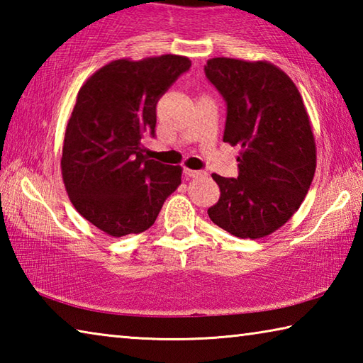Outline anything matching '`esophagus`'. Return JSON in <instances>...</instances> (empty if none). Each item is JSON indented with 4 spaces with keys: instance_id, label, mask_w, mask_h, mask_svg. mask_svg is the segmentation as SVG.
Wrapping results in <instances>:
<instances>
[{
    "instance_id": "1",
    "label": "esophagus",
    "mask_w": 363,
    "mask_h": 363,
    "mask_svg": "<svg viewBox=\"0 0 363 363\" xmlns=\"http://www.w3.org/2000/svg\"><path fill=\"white\" fill-rule=\"evenodd\" d=\"M184 173H186V176H189V177H206L208 176L205 171H196V169H189V168L184 169Z\"/></svg>"
}]
</instances>
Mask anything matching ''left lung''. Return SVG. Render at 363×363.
<instances>
[{
	"label": "left lung",
	"mask_w": 363,
	"mask_h": 363,
	"mask_svg": "<svg viewBox=\"0 0 363 363\" xmlns=\"http://www.w3.org/2000/svg\"><path fill=\"white\" fill-rule=\"evenodd\" d=\"M206 78L227 104L224 143L240 145L238 177L213 174L220 196L208 216L240 238H262L303 203L317 155L309 115L296 84L266 60L214 57Z\"/></svg>",
	"instance_id": "obj_1"
}]
</instances>
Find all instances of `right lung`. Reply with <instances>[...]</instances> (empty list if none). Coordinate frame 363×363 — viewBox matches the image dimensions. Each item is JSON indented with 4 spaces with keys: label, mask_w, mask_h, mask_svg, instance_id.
Instances as JSON below:
<instances>
[{
    "label": "right lung",
    "mask_w": 363,
    "mask_h": 363,
    "mask_svg": "<svg viewBox=\"0 0 363 363\" xmlns=\"http://www.w3.org/2000/svg\"><path fill=\"white\" fill-rule=\"evenodd\" d=\"M189 69L174 54L118 59L78 91L60 168L75 210L108 235L149 229L179 187L182 168L147 158L140 139L155 134L158 99Z\"/></svg>",
    "instance_id": "obj_1"
}]
</instances>
